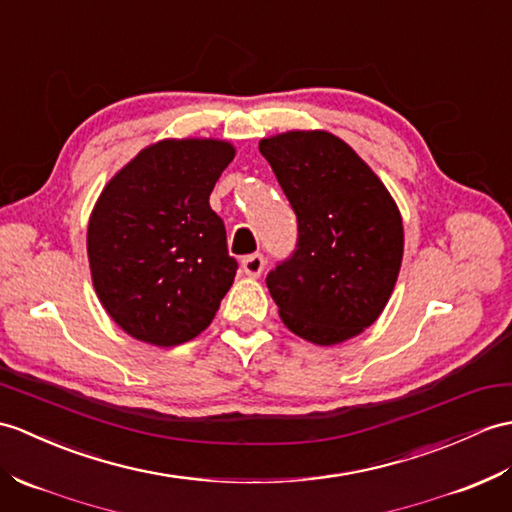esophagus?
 I'll use <instances>...</instances> for the list:
<instances>
[{
    "label": "esophagus",
    "instance_id": "1",
    "mask_svg": "<svg viewBox=\"0 0 512 512\" xmlns=\"http://www.w3.org/2000/svg\"><path fill=\"white\" fill-rule=\"evenodd\" d=\"M264 268H266V259H264V255L261 253H253V255H246L244 259H242V272L244 275H248V277H259L261 272H264Z\"/></svg>",
    "mask_w": 512,
    "mask_h": 512
}]
</instances>
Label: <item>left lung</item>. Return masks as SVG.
Segmentation results:
<instances>
[{
	"label": "left lung",
	"mask_w": 512,
	"mask_h": 512,
	"mask_svg": "<svg viewBox=\"0 0 512 512\" xmlns=\"http://www.w3.org/2000/svg\"><path fill=\"white\" fill-rule=\"evenodd\" d=\"M259 152L299 220L296 251L266 277L283 325L320 347L362 334L399 277L397 202L358 152L327 130L272 135Z\"/></svg>",
	"instance_id": "left-lung-1"
}]
</instances>
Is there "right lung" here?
<instances>
[{
	"mask_svg": "<svg viewBox=\"0 0 512 512\" xmlns=\"http://www.w3.org/2000/svg\"><path fill=\"white\" fill-rule=\"evenodd\" d=\"M235 157L222 139H161L117 172L87 229L93 288L128 336L176 347L216 316L235 279L209 196Z\"/></svg>",
	"mask_w": 512,
	"mask_h": 512,
	"instance_id": "obj_1",
	"label": "right lung"
}]
</instances>
